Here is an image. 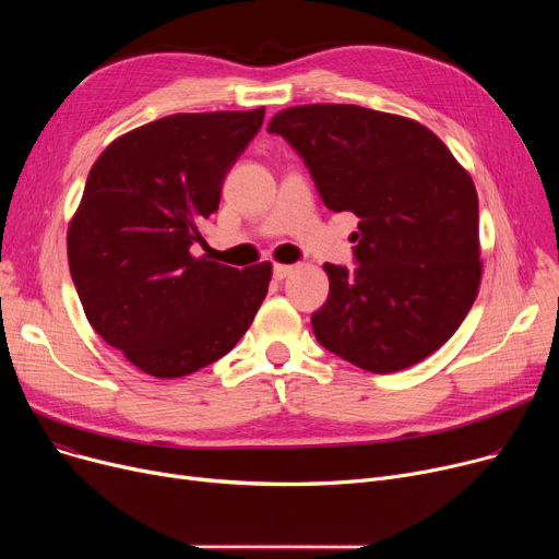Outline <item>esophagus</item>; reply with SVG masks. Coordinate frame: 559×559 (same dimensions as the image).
I'll use <instances>...</instances> for the list:
<instances>
[{"mask_svg": "<svg viewBox=\"0 0 559 559\" xmlns=\"http://www.w3.org/2000/svg\"><path fill=\"white\" fill-rule=\"evenodd\" d=\"M292 272H295V264H274V278L276 281H283V278H287Z\"/></svg>", "mask_w": 559, "mask_h": 559, "instance_id": "esophagus-1", "label": "esophagus"}]
</instances>
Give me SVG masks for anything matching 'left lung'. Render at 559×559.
I'll return each instance as SVG.
<instances>
[{"mask_svg": "<svg viewBox=\"0 0 559 559\" xmlns=\"http://www.w3.org/2000/svg\"><path fill=\"white\" fill-rule=\"evenodd\" d=\"M304 156L333 213L360 217L356 272L326 262L321 346L365 371L413 367L472 310L483 276L478 192L428 127L354 104L278 110L267 127Z\"/></svg>", "mask_w": 559, "mask_h": 559, "instance_id": "left-lung-1", "label": "left lung"}]
</instances>
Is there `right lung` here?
I'll return each mask as SVG.
<instances>
[{
    "label": "right lung",
    "mask_w": 559,
    "mask_h": 559,
    "mask_svg": "<svg viewBox=\"0 0 559 559\" xmlns=\"http://www.w3.org/2000/svg\"><path fill=\"white\" fill-rule=\"evenodd\" d=\"M262 117V106L167 115L115 138L87 174L70 274L95 333L154 378L226 356L267 297L272 262L235 270L192 253Z\"/></svg>",
    "instance_id": "1"
}]
</instances>
